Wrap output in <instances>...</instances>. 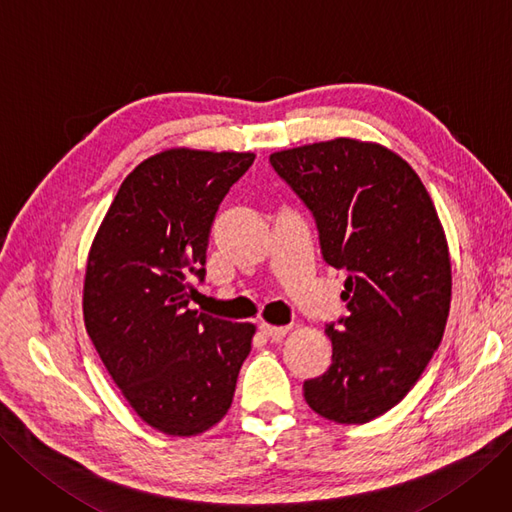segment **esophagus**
Listing matches in <instances>:
<instances>
[{"mask_svg": "<svg viewBox=\"0 0 512 512\" xmlns=\"http://www.w3.org/2000/svg\"><path fill=\"white\" fill-rule=\"evenodd\" d=\"M259 329H261V333L263 335H268V337H272V339H280L282 335H287V331H289V327H274V325H259Z\"/></svg>", "mask_w": 512, "mask_h": 512, "instance_id": "esophagus-1", "label": "esophagus"}]
</instances>
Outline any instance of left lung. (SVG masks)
I'll return each mask as SVG.
<instances>
[{
	"label": "left lung",
	"mask_w": 512,
	"mask_h": 512,
	"mask_svg": "<svg viewBox=\"0 0 512 512\" xmlns=\"http://www.w3.org/2000/svg\"><path fill=\"white\" fill-rule=\"evenodd\" d=\"M270 164L312 213L323 259L348 272L350 314L325 327L331 367L304 382V399L331 422L365 424L405 399L443 339L451 261L439 215L382 145L335 139Z\"/></svg>",
	"instance_id": "1"
}]
</instances>
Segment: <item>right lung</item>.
<instances>
[{
  "label": "right lung",
  "instance_id": "right-lung-1",
  "mask_svg": "<svg viewBox=\"0 0 512 512\" xmlns=\"http://www.w3.org/2000/svg\"><path fill=\"white\" fill-rule=\"evenodd\" d=\"M253 154L170 149L120 185L92 242L84 323L111 380L139 418L192 437L234 399L255 327L189 310L204 282L219 204Z\"/></svg>",
  "mask_w": 512,
  "mask_h": 512
}]
</instances>
